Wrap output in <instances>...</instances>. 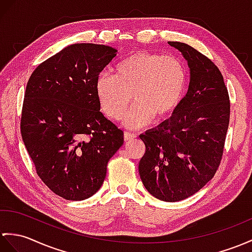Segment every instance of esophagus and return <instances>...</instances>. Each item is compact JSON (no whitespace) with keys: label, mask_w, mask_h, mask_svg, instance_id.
Here are the masks:
<instances>
[{"label":"esophagus","mask_w":252,"mask_h":252,"mask_svg":"<svg viewBox=\"0 0 252 252\" xmlns=\"http://www.w3.org/2000/svg\"><path fill=\"white\" fill-rule=\"evenodd\" d=\"M124 137H125V140H126V142H130V140H132V139H134V138H136V135H135V134H133V133L125 132V135H124Z\"/></svg>","instance_id":"esophagus-1"}]
</instances>
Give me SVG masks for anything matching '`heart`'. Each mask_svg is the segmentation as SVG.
I'll list each match as a JSON object with an SVG mask.
<instances>
[{
    "mask_svg": "<svg viewBox=\"0 0 252 252\" xmlns=\"http://www.w3.org/2000/svg\"><path fill=\"white\" fill-rule=\"evenodd\" d=\"M188 75L184 62L174 56L137 51L115 67V75L102 72L95 80L101 108L108 118L117 120L126 109L124 125L138 128L171 119L185 97Z\"/></svg>",
    "mask_w": 252,
    "mask_h": 252,
    "instance_id": "obj_1",
    "label": "heart"
}]
</instances>
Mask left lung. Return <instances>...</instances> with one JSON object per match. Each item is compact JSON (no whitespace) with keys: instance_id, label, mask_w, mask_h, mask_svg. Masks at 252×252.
Returning <instances> with one entry per match:
<instances>
[{"instance_id":"obj_1","label":"left lung","mask_w":252,"mask_h":252,"mask_svg":"<svg viewBox=\"0 0 252 252\" xmlns=\"http://www.w3.org/2000/svg\"><path fill=\"white\" fill-rule=\"evenodd\" d=\"M168 44L188 62L189 89L171 119L139 136L146 151L138 172L151 195L178 202L201 190L217 172L229 127L230 98L212 60L185 43Z\"/></svg>"}]
</instances>
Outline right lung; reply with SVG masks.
<instances>
[{
    "label": "right lung",
    "mask_w": 252,
    "mask_h": 252,
    "mask_svg": "<svg viewBox=\"0 0 252 252\" xmlns=\"http://www.w3.org/2000/svg\"><path fill=\"white\" fill-rule=\"evenodd\" d=\"M117 49L74 44L34 69L21 114V136L39 178L68 201L101 188L107 163L124 144V132L99 112L97 75Z\"/></svg>",
    "instance_id": "1"
}]
</instances>
